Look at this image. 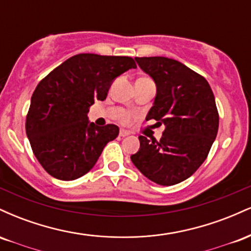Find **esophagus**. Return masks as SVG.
<instances>
[{
	"mask_svg": "<svg viewBox=\"0 0 251 251\" xmlns=\"http://www.w3.org/2000/svg\"><path fill=\"white\" fill-rule=\"evenodd\" d=\"M128 134H129V132L126 131V129H120V132H119L120 137H127Z\"/></svg>",
	"mask_w": 251,
	"mask_h": 251,
	"instance_id": "34e87169",
	"label": "esophagus"
}]
</instances>
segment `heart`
<instances>
[{"label": "heart", "instance_id": "obj_1", "mask_svg": "<svg viewBox=\"0 0 251 251\" xmlns=\"http://www.w3.org/2000/svg\"><path fill=\"white\" fill-rule=\"evenodd\" d=\"M135 116L133 113H126L125 116H124L123 118H122V122L124 123V124H128V123H131L132 120H133V118H134Z\"/></svg>", "mask_w": 251, "mask_h": 251}]
</instances>
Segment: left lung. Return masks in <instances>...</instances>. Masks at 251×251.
Instances as JSON below:
<instances>
[{
  "label": "left lung",
  "instance_id": "8db88e82",
  "mask_svg": "<svg viewBox=\"0 0 251 251\" xmlns=\"http://www.w3.org/2000/svg\"><path fill=\"white\" fill-rule=\"evenodd\" d=\"M154 80L157 96L146 120L165 125L160 140L139 135L132 163L150 180L170 186L188 179L208 157L218 131L214 93L205 77L177 60L135 57Z\"/></svg>",
  "mask_w": 251,
  "mask_h": 251
}]
</instances>
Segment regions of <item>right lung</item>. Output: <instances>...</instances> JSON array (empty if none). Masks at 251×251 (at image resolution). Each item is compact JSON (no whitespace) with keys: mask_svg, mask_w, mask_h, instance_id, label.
I'll use <instances>...</instances> for the list:
<instances>
[{"mask_svg":"<svg viewBox=\"0 0 251 251\" xmlns=\"http://www.w3.org/2000/svg\"><path fill=\"white\" fill-rule=\"evenodd\" d=\"M137 68L129 56L77 54L45 76L31 96L25 132L31 150L51 177L74 180L96 165L119 127L88 122L89 106L103 100L112 81Z\"/></svg>","mask_w":251,"mask_h":251,"instance_id":"add662e5","label":"right lung"}]
</instances>
